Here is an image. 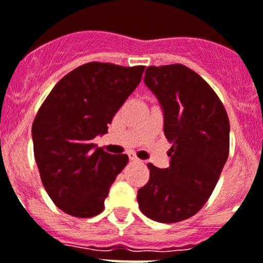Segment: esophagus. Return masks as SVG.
<instances>
[{"mask_svg":"<svg viewBox=\"0 0 263 263\" xmlns=\"http://www.w3.org/2000/svg\"><path fill=\"white\" fill-rule=\"evenodd\" d=\"M128 158H129V160H134V162H139V158L136 156L135 152H128Z\"/></svg>","mask_w":263,"mask_h":263,"instance_id":"1","label":"esophagus"}]
</instances>
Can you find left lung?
<instances>
[{"label":"left lung","instance_id":"obj_1","mask_svg":"<svg viewBox=\"0 0 263 263\" xmlns=\"http://www.w3.org/2000/svg\"><path fill=\"white\" fill-rule=\"evenodd\" d=\"M144 83L162 104L173 147L168 168L147 164L149 179L138 203L151 219L175 223L195 215L213 194L229 158L230 123L218 95L186 65L148 67Z\"/></svg>","mask_w":263,"mask_h":263}]
</instances>
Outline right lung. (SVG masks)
Here are the masks:
<instances>
[{
    "label": "right lung",
    "mask_w": 263,
    "mask_h": 263,
    "mask_svg": "<svg viewBox=\"0 0 263 263\" xmlns=\"http://www.w3.org/2000/svg\"><path fill=\"white\" fill-rule=\"evenodd\" d=\"M144 68L84 64L65 74L40 107L32 125L34 158L46 193L64 213L90 218L104 210L128 156L103 151L93 139L107 134Z\"/></svg>",
    "instance_id": "1"
}]
</instances>
